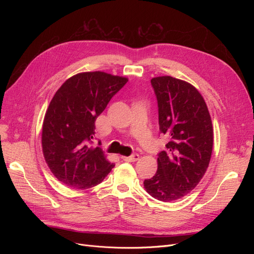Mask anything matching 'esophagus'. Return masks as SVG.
<instances>
[{
    "label": "esophagus",
    "instance_id": "34e87169",
    "mask_svg": "<svg viewBox=\"0 0 254 254\" xmlns=\"http://www.w3.org/2000/svg\"><path fill=\"white\" fill-rule=\"evenodd\" d=\"M140 158V155L138 153H134L129 156H123V159L126 162H137Z\"/></svg>",
    "mask_w": 254,
    "mask_h": 254
}]
</instances>
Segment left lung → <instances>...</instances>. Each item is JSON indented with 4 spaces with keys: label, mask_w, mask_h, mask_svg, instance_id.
I'll return each instance as SVG.
<instances>
[{
    "label": "left lung",
    "mask_w": 254,
    "mask_h": 254,
    "mask_svg": "<svg viewBox=\"0 0 254 254\" xmlns=\"http://www.w3.org/2000/svg\"><path fill=\"white\" fill-rule=\"evenodd\" d=\"M151 85L159 131L170 140L144 188L158 201L173 202L190 193L205 175L213 148L212 122L202 95L189 82L161 76L152 78Z\"/></svg>",
    "instance_id": "left-lung-1"
}]
</instances>
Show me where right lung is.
<instances>
[{
	"label": "right lung",
	"mask_w": 254,
	"mask_h": 254,
	"mask_svg": "<svg viewBox=\"0 0 254 254\" xmlns=\"http://www.w3.org/2000/svg\"><path fill=\"white\" fill-rule=\"evenodd\" d=\"M127 78L105 72L79 73L58 89L42 128L45 161L56 178L72 189L87 190L101 183L113 163L101 147H93L96 119Z\"/></svg>",
	"instance_id": "1"
}]
</instances>
